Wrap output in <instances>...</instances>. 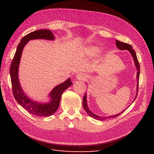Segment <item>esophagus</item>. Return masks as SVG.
<instances>
[{
  "label": "esophagus",
  "instance_id": "esophagus-1",
  "mask_svg": "<svg viewBox=\"0 0 154 154\" xmlns=\"http://www.w3.org/2000/svg\"><path fill=\"white\" fill-rule=\"evenodd\" d=\"M86 78V75L84 73L82 72H78L76 74V79L79 80H85Z\"/></svg>",
  "mask_w": 154,
  "mask_h": 154
}]
</instances>
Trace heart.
Listing matches in <instances>:
<instances>
[{
	"mask_svg": "<svg viewBox=\"0 0 154 154\" xmlns=\"http://www.w3.org/2000/svg\"><path fill=\"white\" fill-rule=\"evenodd\" d=\"M97 49L96 48H93V47H91V48H88L87 49V53H88L89 54H94L96 52Z\"/></svg>",
	"mask_w": 154,
	"mask_h": 154,
	"instance_id": "1",
	"label": "heart"
}]
</instances>
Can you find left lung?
<instances>
[{"mask_svg": "<svg viewBox=\"0 0 154 154\" xmlns=\"http://www.w3.org/2000/svg\"><path fill=\"white\" fill-rule=\"evenodd\" d=\"M116 46H117L118 48L119 49H121V50H128V51H130V53H131L132 57L134 60V62H135V64H136V68H137V78L139 79V73H140V66H139V62H138V60H137V56H136V52H135L134 50L132 49V46L130 45V44H127V43H124V42H120L119 40H116ZM139 85V82H137V91H138V85ZM137 95H136V97H135V100H136V97H137ZM87 97H86V94L84 95V96H83V108H84V109L85 110L86 112L87 113V114L91 116V117H92V118L94 119H98V120H105V119H109V118H115V117H117V116H118L119 115H120L122 113L120 114H118L117 115H114V116H109V117H100V116H96L95 114H94L93 113H92L89 110V109H88V106H87Z\"/></svg>", "mask_w": 154, "mask_h": 154, "instance_id": "1", "label": "left lung"}]
</instances>
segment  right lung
Instances as JSON below:
<instances>
[{
	"label": "right lung",
	"instance_id": "obj_1",
	"mask_svg": "<svg viewBox=\"0 0 154 154\" xmlns=\"http://www.w3.org/2000/svg\"><path fill=\"white\" fill-rule=\"evenodd\" d=\"M34 39L54 40V36L53 32L49 29H40L32 31L24 36L21 39L20 42L17 46V51L12 60L10 66V72L13 94L18 103L31 114L40 116V117H42V116L48 117V116L53 114L57 111L60 105L62 93L65 90L71 86L72 83L71 81V79L69 78L66 82L55 87L49 94L51 101L45 104H42L37 103L36 101H32L26 96L20 85L19 81H18V66H19L20 57L24 46L28 42V41Z\"/></svg>",
	"mask_w": 154,
	"mask_h": 154
}]
</instances>
